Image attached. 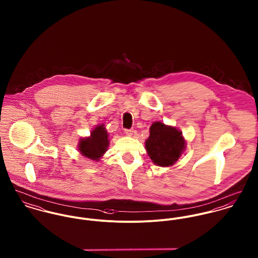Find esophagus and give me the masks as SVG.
Returning <instances> with one entry per match:
<instances>
[{
    "mask_svg": "<svg viewBox=\"0 0 258 258\" xmlns=\"http://www.w3.org/2000/svg\"><path fill=\"white\" fill-rule=\"evenodd\" d=\"M124 132H125V134H126L127 136H132L133 133H134V131H133L132 129H125Z\"/></svg>",
    "mask_w": 258,
    "mask_h": 258,
    "instance_id": "34e87169",
    "label": "esophagus"
}]
</instances>
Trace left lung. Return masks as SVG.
<instances>
[{
  "instance_id": "8db88e82",
  "label": "left lung",
  "mask_w": 258,
  "mask_h": 258,
  "mask_svg": "<svg viewBox=\"0 0 258 258\" xmlns=\"http://www.w3.org/2000/svg\"><path fill=\"white\" fill-rule=\"evenodd\" d=\"M183 133L176 127L156 121L150 127L145 148L152 162L160 167H171L185 149Z\"/></svg>"
}]
</instances>
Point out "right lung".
Masks as SVG:
<instances>
[{"label":"right lung","mask_w":258,"mask_h":258,"mask_svg":"<svg viewBox=\"0 0 258 258\" xmlns=\"http://www.w3.org/2000/svg\"><path fill=\"white\" fill-rule=\"evenodd\" d=\"M109 134L104 124L94 127L90 136L80 138L78 142L79 153L87 159L98 162L109 147Z\"/></svg>","instance_id":"obj_1"}]
</instances>
